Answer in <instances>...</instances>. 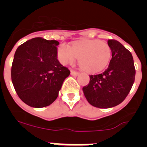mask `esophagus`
<instances>
[{"label": "esophagus", "mask_w": 147, "mask_h": 147, "mask_svg": "<svg viewBox=\"0 0 147 147\" xmlns=\"http://www.w3.org/2000/svg\"><path fill=\"white\" fill-rule=\"evenodd\" d=\"M71 74L72 75V76H78L79 75V72H76V71H71Z\"/></svg>", "instance_id": "1"}]
</instances>
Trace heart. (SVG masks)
Masks as SVG:
<instances>
[{
  "label": "heart",
  "instance_id": "1",
  "mask_svg": "<svg viewBox=\"0 0 147 147\" xmlns=\"http://www.w3.org/2000/svg\"><path fill=\"white\" fill-rule=\"evenodd\" d=\"M58 58L63 65L73 64L80 58V67L90 73L102 71L111 59V49L108 44L98 40H85L72 45L62 44L57 50Z\"/></svg>",
  "mask_w": 147,
  "mask_h": 147
}]
</instances>
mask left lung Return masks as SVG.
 Listing matches in <instances>:
<instances>
[{"instance_id": "1", "label": "left lung", "mask_w": 147, "mask_h": 147, "mask_svg": "<svg viewBox=\"0 0 147 147\" xmlns=\"http://www.w3.org/2000/svg\"><path fill=\"white\" fill-rule=\"evenodd\" d=\"M112 59L107 69L100 74L90 75L88 85L82 90L93 107L110 108L121 103L135 81L136 69L132 54L119 41H107Z\"/></svg>"}]
</instances>
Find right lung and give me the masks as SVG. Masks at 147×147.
I'll return each instance as SVG.
<instances>
[{
	"instance_id": "right-lung-1",
	"label": "right lung",
	"mask_w": 147,
	"mask_h": 147,
	"mask_svg": "<svg viewBox=\"0 0 147 147\" xmlns=\"http://www.w3.org/2000/svg\"><path fill=\"white\" fill-rule=\"evenodd\" d=\"M57 40L31 39L15 51L11 82L24 103L36 108L49 106L57 98L70 71L57 59Z\"/></svg>"
}]
</instances>
